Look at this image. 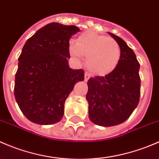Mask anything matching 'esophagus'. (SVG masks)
Listing matches in <instances>:
<instances>
[{
  "label": "esophagus",
  "instance_id": "obj_1",
  "mask_svg": "<svg viewBox=\"0 0 159 159\" xmlns=\"http://www.w3.org/2000/svg\"><path fill=\"white\" fill-rule=\"evenodd\" d=\"M90 77H91V75H90L89 72H85V73H84V81H88V80L90 78Z\"/></svg>",
  "mask_w": 159,
  "mask_h": 159
}]
</instances>
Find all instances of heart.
<instances>
[{"mask_svg": "<svg viewBox=\"0 0 159 159\" xmlns=\"http://www.w3.org/2000/svg\"><path fill=\"white\" fill-rule=\"evenodd\" d=\"M70 54L78 58L86 57V66L91 73L106 75L118 66L121 55L120 45L115 39L89 30L78 37L77 42L71 41Z\"/></svg>", "mask_w": 159, "mask_h": 159, "instance_id": "1", "label": "heart"}]
</instances>
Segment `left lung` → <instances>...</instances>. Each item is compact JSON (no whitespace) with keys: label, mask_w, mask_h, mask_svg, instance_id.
<instances>
[{"label":"left lung","mask_w":159,"mask_h":159,"mask_svg":"<svg viewBox=\"0 0 159 159\" xmlns=\"http://www.w3.org/2000/svg\"><path fill=\"white\" fill-rule=\"evenodd\" d=\"M108 34L120 45L121 59L108 75L90 78L86 94L89 119L104 127L125 121L137 107L141 94L140 65L135 54L121 38Z\"/></svg>","instance_id":"1"}]
</instances>
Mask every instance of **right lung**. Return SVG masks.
I'll use <instances>...</instances> for the list:
<instances>
[{
	"label": "right lung",
	"instance_id": "obj_1",
	"mask_svg": "<svg viewBox=\"0 0 159 159\" xmlns=\"http://www.w3.org/2000/svg\"><path fill=\"white\" fill-rule=\"evenodd\" d=\"M80 31L75 25L48 24L26 41L18 57L14 97L25 116L38 125L62 119L65 102L77 82L84 81L83 69H71L69 41Z\"/></svg>",
	"mask_w": 159,
	"mask_h": 159
}]
</instances>
